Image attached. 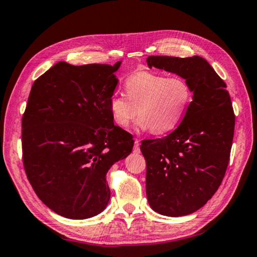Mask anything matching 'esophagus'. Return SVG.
Masks as SVG:
<instances>
[{
    "label": "esophagus",
    "mask_w": 257,
    "mask_h": 257,
    "mask_svg": "<svg viewBox=\"0 0 257 257\" xmlns=\"http://www.w3.org/2000/svg\"><path fill=\"white\" fill-rule=\"evenodd\" d=\"M135 153H141V149H139V139H135V146H134Z\"/></svg>",
    "instance_id": "34e87169"
}]
</instances>
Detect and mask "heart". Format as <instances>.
Instances as JSON below:
<instances>
[{
	"label": "heart",
	"mask_w": 257,
	"mask_h": 257,
	"mask_svg": "<svg viewBox=\"0 0 257 257\" xmlns=\"http://www.w3.org/2000/svg\"><path fill=\"white\" fill-rule=\"evenodd\" d=\"M123 94L110 98L113 121L127 128L138 114L139 128L153 135L175 129L184 118L193 98L189 82L181 77H167L152 71H139L124 80Z\"/></svg>",
	"instance_id": "obj_1"
}]
</instances>
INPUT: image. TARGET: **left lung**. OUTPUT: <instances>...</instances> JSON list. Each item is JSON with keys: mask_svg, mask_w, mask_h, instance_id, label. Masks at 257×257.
<instances>
[{"mask_svg": "<svg viewBox=\"0 0 257 257\" xmlns=\"http://www.w3.org/2000/svg\"><path fill=\"white\" fill-rule=\"evenodd\" d=\"M146 61L150 68L184 78L194 94L177 129L141 145L151 207L167 216L188 215L212 198L227 171L234 132L231 98L225 82L201 56L152 55Z\"/></svg>", "mask_w": 257, "mask_h": 257, "instance_id": "left-lung-1", "label": "left lung"}]
</instances>
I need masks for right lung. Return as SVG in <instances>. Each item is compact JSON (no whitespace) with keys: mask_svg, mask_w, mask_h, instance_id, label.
I'll use <instances>...</instances> for the list:
<instances>
[{"mask_svg":"<svg viewBox=\"0 0 257 257\" xmlns=\"http://www.w3.org/2000/svg\"><path fill=\"white\" fill-rule=\"evenodd\" d=\"M114 66L58 62L32 86L23 115V161L38 198L58 214L82 220L106 207V173L132 153L133 135L110 111Z\"/></svg>","mask_w":257,"mask_h":257,"instance_id":"add662e5","label":"right lung"}]
</instances>
